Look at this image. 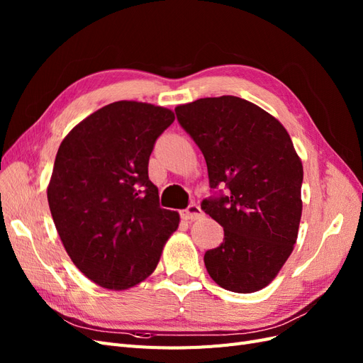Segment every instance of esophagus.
I'll list each match as a JSON object with an SVG mask.
<instances>
[{"mask_svg": "<svg viewBox=\"0 0 363 363\" xmlns=\"http://www.w3.org/2000/svg\"><path fill=\"white\" fill-rule=\"evenodd\" d=\"M182 218L186 219V221H195V219H200L203 218V211L200 206L196 204H191L188 208H184V211H182Z\"/></svg>", "mask_w": 363, "mask_h": 363, "instance_id": "esophagus-1", "label": "esophagus"}]
</instances>
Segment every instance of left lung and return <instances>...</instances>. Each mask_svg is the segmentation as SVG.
I'll use <instances>...</instances> for the list:
<instances>
[{
	"label": "left lung",
	"instance_id": "left-lung-1",
	"mask_svg": "<svg viewBox=\"0 0 363 363\" xmlns=\"http://www.w3.org/2000/svg\"><path fill=\"white\" fill-rule=\"evenodd\" d=\"M180 125L206 159L208 184L227 195L201 208L224 228L204 265L219 286L260 291L277 277L298 236L303 163L279 119L233 95L175 107Z\"/></svg>",
	"mask_w": 363,
	"mask_h": 363
}]
</instances>
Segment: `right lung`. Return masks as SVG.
<instances>
[{
    "label": "right lung",
    "instance_id": "right-lung-1",
    "mask_svg": "<svg viewBox=\"0 0 363 363\" xmlns=\"http://www.w3.org/2000/svg\"><path fill=\"white\" fill-rule=\"evenodd\" d=\"M174 112L116 101L84 118L62 140L47 189L68 256L98 286L124 291L156 269L180 215L159 206L148 179L156 139Z\"/></svg>",
    "mask_w": 363,
    "mask_h": 363
}]
</instances>
